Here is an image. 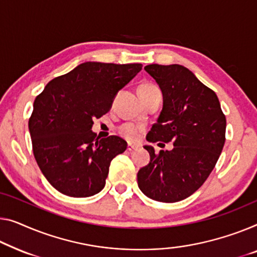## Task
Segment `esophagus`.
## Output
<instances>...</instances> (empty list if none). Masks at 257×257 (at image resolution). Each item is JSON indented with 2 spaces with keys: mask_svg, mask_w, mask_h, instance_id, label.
Segmentation results:
<instances>
[{
  "mask_svg": "<svg viewBox=\"0 0 257 257\" xmlns=\"http://www.w3.org/2000/svg\"><path fill=\"white\" fill-rule=\"evenodd\" d=\"M136 148H137L136 145H134V144H128V147H127V150H128V151H134V150H135Z\"/></svg>",
  "mask_w": 257,
  "mask_h": 257,
  "instance_id": "esophagus-1",
  "label": "esophagus"
}]
</instances>
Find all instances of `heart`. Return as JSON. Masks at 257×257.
<instances>
[{
	"mask_svg": "<svg viewBox=\"0 0 257 257\" xmlns=\"http://www.w3.org/2000/svg\"><path fill=\"white\" fill-rule=\"evenodd\" d=\"M156 90H159V89L155 85V84H151V83L142 84V85H140L139 87L140 97L141 95L151 93V92ZM118 133H120V135L123 137V139L133 142L139 139L142 133V128L140 125H136L134 123H123L122 125H120V128H118Z\"/></svg>",
	"mask_w": 257,
	"mask_h": 257,
	"instance_id": "b5f03b06",
	"label": "heart"
}]
</instances>
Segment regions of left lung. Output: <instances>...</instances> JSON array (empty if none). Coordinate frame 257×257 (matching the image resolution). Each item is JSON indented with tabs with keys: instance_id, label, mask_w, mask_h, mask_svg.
I'll use <instances>...</instances> for the list:
<instances>
[{
	"instance_id": "left-lung-1",
	"label": "left lung",
	"mask_w": 257,
	"mask_h": 257,
	"mask_svg": "<svg viewBox=\"0 0 257 257\" xmlns=\"http://www.w3.org/2000/svg\"><path fill=\"white\" fill-rule=\"evenodd\" d=\"M158 83L164 104L149 132L151 143L173 142L171 151L150 153V163L137 173V183L151 200H185L205 182L225 144L226 117L217 94L180 64H149L144 68Z\"/></svg>"
}]
</instances>
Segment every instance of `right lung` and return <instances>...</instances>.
<instances>
[{"label":"right lung","mask_w":257,"mask_h":257,"mask_svg":"<svg viewBox=\"0 0 257 257\" xmlns=\"http://www.w3.org/2000/svg\"><path fill=\"white\" fill-rule=\"evenodd\" d=\"M141 70V63L85 62L52 79L37 95L29 120L33 155L60 193L89 197L105 187L110 162L125 151L127 142L100 139L91 128Z\"/></svg>","instance_id":"obj_1"}]
</instances>
